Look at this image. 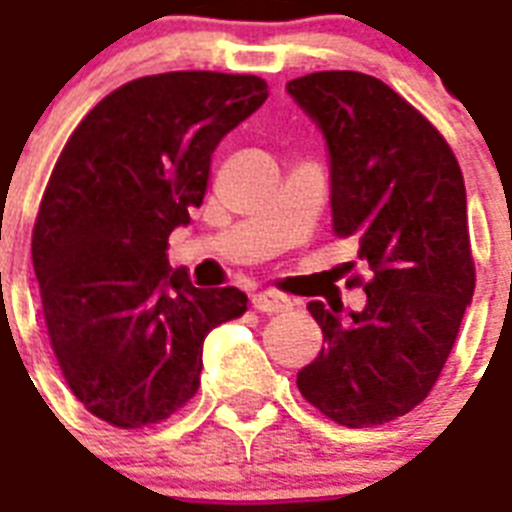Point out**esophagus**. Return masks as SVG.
Instances as JSON below:
<instances>
[{
	"label": "esophagus",
	"instance_id": "34e87169",
	"mask_svg": "<svg viewBox=\"0 0 512 512\" xmlns=\"http://www.w3.org/2000/svg\"><path fill=\"white\" fill-rule=\"evenodd\" d=\"M251 304H253V310L267 312V315H272V312L291 310V299H288V296H283V293H275V291L253 293Z\"/></svg>",
	"mask_w": 512,
	"mask_h": 512
}]
</instances>
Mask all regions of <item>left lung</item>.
Listing matches in <instances>:
<instances>
[{"label": "left lung", "mask_w": 512, "mask_h": 512, "mask_svg": "<svg viewBox=\"0 0 512 512\" xmlns=\"http://www.w3.org/2000/svg\"><path fill=\"white\" fill-rule=\"evenodd\" d=\"M285 90L326 138L336 237H355L374 272L366 307L347 320L307 304L326 347L296 384L336 425H384L433 390L473 299L462 170L446 138L382 79L315 71Z\"/></svg>", "instance_id": "8db88e82"}]
</instances>
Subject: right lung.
Here are the masks:
<instances>
[{"label": "right lung", "mask_w": 512, "mask_h": 512, "mask_svg": "<svg viewBox=\"0 0 512 512\" xmlns=\"http://www.w3.org/2000/svg\"><path fill=\"white\" fill-rule=\"evenodd\" d=\"M253 74L168 71L95 104L55 162L31 235L47 336L82 406L157 425L200 387L202 342L240 318L232 285L194 288L168 237L200 208L219 141L267 101Z\"/></svg>", "instance_id": "1"}]
</instances>
